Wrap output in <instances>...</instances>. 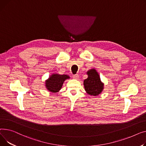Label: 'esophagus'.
<instances>
[{
    "label": "esophagus",
    "instance_id": "esophagus-1",
    "mask_svg": "<svg viewBox=\"0 0 146 146\" xmlns=\"http://www.w3.org/2000/svg\"><path fill=\"white\" fill-rule=\"evenodd\" d=\"M78 78H79V75L78 74H76V75H73V78L75 79V80H78Z\"/></svg>",
    "mask_w": 146,
    "mask_h": 146
}]
</instances>
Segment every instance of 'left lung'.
<instances>
[{"instance_id": "obj_1", "label": "left lung", "mask_w": 146, "mask_h": 146, "mask_svg": "<svg viewBox=\"0 0 146 146\" xmlns=\"http://www.w3.org/2000/svg\"><path fill=\"white\" fill-rule=\"evenodd\" d=\"M87 75L88 78L83 83L85 91L91 96H98L103 91L104 84L101 81L100 75L95 68L89 70Z\"/></svg>"}]
</instances>
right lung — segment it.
<instances>
[{
	"label": "right lung",
	"instance_id": "right-lung-1",
	"mask_svg": "<svg viewBox=\"0 0 146 146\" xmlns=\"http://www.w3.org/2000/svg\"><path fill=\"white\" fill-rule=\"evenodd\" d=\"M70 78V76L68 75L54 73L51 74L49 78L45 80V87L50 92H58L62 88L64 81Z\"/></svg>",
	"mask_w": 146,
	"mask_h": 146
}]
</instances>
